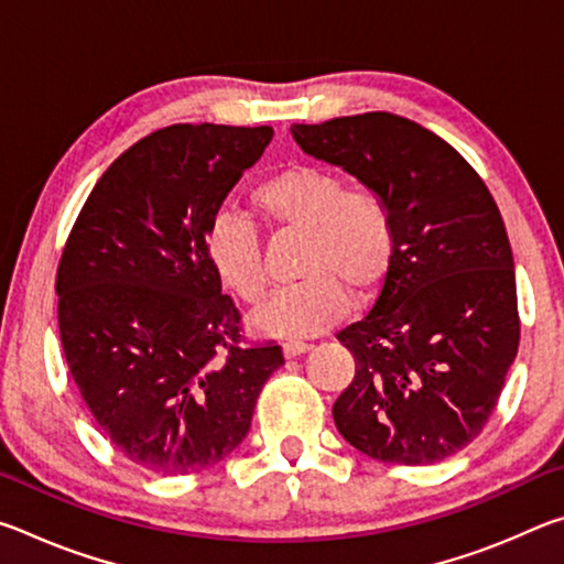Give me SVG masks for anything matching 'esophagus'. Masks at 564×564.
<instances>
[{
	"instance_id": "1",
	"label": "esophagus",
	"mask_w": 564,
	"mask_h": 564,
	"mask_svg": "<svg viewBox=\"0 0 564 564\" xmlns=\"http://www.w3.org/2000/svg\"><path fill=\"white\" fill-rule=\"evenodd\" d=\"M311 350V343H303V340H285L283 343V356L285 358H295V356H303V352Z\"/></svg>"
}]
</instances>
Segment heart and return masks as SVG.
<instances>
[{
    "label": "heart",
    "instance_id": "obj_1",
    "mask_svg": "<svg viewBox=\"0 0 564 564\" xmlns=\"http://www.w3.org/2000/svg\"><path fill=\"white\" fill-rule=\"evenodd\" d=\"M253 204L269 221L305 231L299 283L285 285L259 311V326L275 336L305 338L346 316L350 291L368 299L388 279L395 259V226L373 191L346 188L321 166H289L253 191ZM208 261L246 303L269 291L261 234L236 212L214 216L206 234Z\"/></svg>",
    "mask_w": 564,
    "mask_h": 564
}]
</instances>
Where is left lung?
Masks as SVG:
<instances>
[{
    "label": "left lung",
    "mask_w": 564,
    "mask_h": 564,
    "mask_svg": "<svg viewBox=\"0 0 564 564\" xmlns=\"http://www.w3.org/2000/svg\"><path fill=\"white\" fill-rule=\"evenodd\" d=\"M291 133L383 198L395 226L376 305L338 333L356 358L333 405L338 433L373 460H445L488 423L518 356V285L498 204L447 141L398 113L293 123Z\"/></svg>",
    "instance_id": "obj_1"
}]
</instances>
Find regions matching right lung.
Wrapping results in <instances>:
<instances>
[{"mask_svg": "<svg viewBox=\"0 0 564 564\" xmlns=\"http://www.w3.org/2000/svg\"><path fill=\"white\" fill-rule=\"evenodd\" d=\"M271 127L176 123L141 139L97 181L64 246L56 295L66 362L123 457L161 475L234 453L281 346L238 348L234 301L206 234Z\"/></svg>", "mask_w": 564, "mask_h": 564, "instance_id": "right-lung-1", "label": "right lung"}]
</instances>
